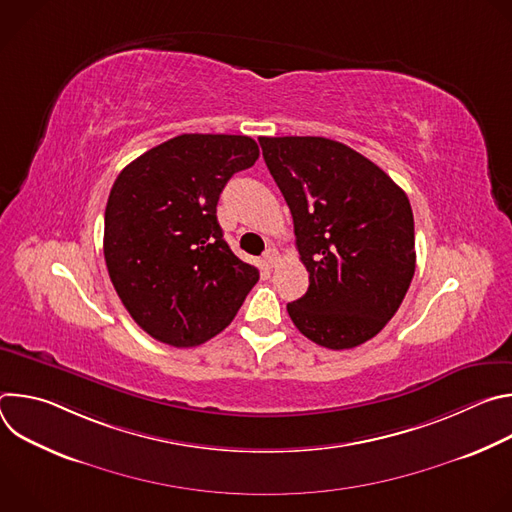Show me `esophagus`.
Segmentation results:
<instances>
[{
	"label": "esophagus",
	"instance_id": "esophagus-1",
	"mask_svg": "<svg viewBox=\"0 0 512 512\" xmlns=\"http://www.w3.org/2000/svg\"><path fill=\"white\" fill-rule=\"evenodd\" d=\"M277 259H279V257H277V251L271 249V247H269V249L263 253V257H261V261H263V265H265L267 269H273V267L277 265Z\"/></svg>",
	"mask_w": 512,
	"mask_h": 512
}]
</instances>
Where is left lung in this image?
<instances>
[{
  "label": "left lung",
  "instance_id": "8db88e82",
  "mask_svg": "<svg viewBox=\"0 0 512 512\" xmlns=\"http://www.w3.org/2000/svg\"><path fill=\"white\" fill-rule=\"evenodd\" d=\"M291 216L306 294L287 304L312 342L344 350L377 336L415 273L407 194L371 160L326 137H259Z\"/></svg>",
  "mask_w": 512,
  "mask_h": 512
}]
</instances>
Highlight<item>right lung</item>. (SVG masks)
<instances>
[{"label": "right lung", "instance_id": "add662e5", "mask_svg": "<svg viewBox=\"0 0 512 512\" xmlns=\"http://www.w3.org/2000/svg\"><path fill=\"white\" fill-rule=\"evenodd\" d=\"M257 158L247 135L182 133L117 176L105 208V263L125 310L152 338L176 348L210 340L259 281L216 221L223 188Z\"/></svg>", "mask_w": 512, "mask_h": 512}]
</instances>
